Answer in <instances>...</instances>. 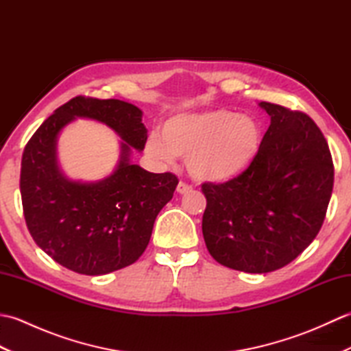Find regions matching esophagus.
<instances>
[{"label":"esophagus","instance_id":"esophagus-1","mask_svg":"<svg viewBox=\"0 0 351 351\" xmlns=\"http://www.w3.org/2000/svg\"><path fill=\"white\" fill-rule=\"evenodd\" d=\"M176 191L180 193V195H185V193H190V191H193V189L190 187L189 184L180 182V184H178V187H176Z\"/></svg>","mask_w":351,"mask_h":351}]
</instances>
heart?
<instances>
[{"label":"heart","mask_w":351,"mask_h":351,"mask_svg":"<svg viewBox=\"0 0 351 351\" xmlns=\"http://www.w3.org/2000/svg\"><path fill=\"white\" fill-rule=\"evenodd\" d=\"M263 146L256 119L217 108L169 117L160 134L146 140V154L171 162L187 158L189 173L200 182H228L247 170Z\"/></svg>","instance_id":"b5f03b06"}]
</instances>
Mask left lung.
<instances>
[{"label": "left lung", "instance_id": "left-lung-1", "mask_svg": "<svg viewBox=\"0 0 351 351\" xmlns=\"http://www.w3.org/2000/svg\"><path fill=\"white\" fill-rule=\"evenodd\" d=\"M252 166L223 184H202L205 244L219 264L245 273L285 267L314 241L333 190L329 145L312 119L270 102Z\"/></svg>", "mask_w": 351, "mask_h": 351}]
</instances>
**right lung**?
<instances>
[{"label":"right lung","mask_w":351,"mask_h":351,"mask_svg":"<svg viewBox=\"0 0 351 351\" xmlns=\"http://www.w3.org/2000/svg\"><path fill=\"white\" fill-rule=\"evenodd\" d=\"M141 116L130 102L77 96L24 149L19 187L27 228L45 253L72 271L98 276L136 263L156 215L173 197L175 175L151 173L130 160L131 147L143 151L147 140ZM77 117L106 123L123 138L115 171L101 182H72L58 166V134Z\"/></svg>","instance_id":"obj_1"}]
</instances>
